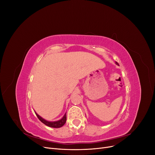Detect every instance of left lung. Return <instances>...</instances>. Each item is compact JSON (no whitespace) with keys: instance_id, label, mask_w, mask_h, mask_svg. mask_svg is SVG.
I'll return each instance as SVG.
<instances>
[{"instance_id":"1","label":"left lung","mask_w":155,"mask_h":155,"mask_svg":"<svg viewBox=\"0 0 155 155\" xmlns=\"http://www.w3.org/2000/svg\"><path fill=\"white\" fill-rule=\"evenodd\" d=\"M116 64H118V63H116Z\"/></svg>"}]
</instances>
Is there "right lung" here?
<instances>
[{
	"label": "right lung",
	"mask_w": 155,
	"mask_h": 155,
	"mask_svg": "<svg viewBox=\"0 0 155 155\" xmlns=\"http://www.w3.org/2000/svg\"><path fill=\"white\" fill-rule=\"evenodd\" d=\"M37 118H39V120L41 121L42 123H43L46 125H47L48 127H53V128H59L61 127L63 125H64V124L66 123L67 121V114H65L64 116L63 117L62 119H61L60 120H58L57 121H48L43 119V118H41L40 116H39L37 113H35Z\"/></svg>",
	"instance_id": "obj_1"
}]
</instances>
